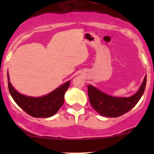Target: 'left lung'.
I'll return each mask as SVG.
<instances>
[{
  "label": "left lung",
  "mask_w": 154,
  "mask_h": 154,
  "mask_svg": "<svg viewBox=\"0 0 154 154\" xmlns=\"http://www.w3.org/2000/svg\"><path fill=\"white\" fill-rule=\"evenodd\" d=\"M147 76L144 77L139 90L128 97H118L103 92L96 87L88 85V95L94 110L104 117L116 118L123 116L133 108L142 97L146 86Z\"/></svg>",
  "instance_id": "obj_1"
}]
</instances>
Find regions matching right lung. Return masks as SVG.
<instances>
[{
	"instance_id": "add662e5",
	"label": "right lung",
	"mask_w": 154,
	"mask_h": 154,
	"mask_svg": "<svg viewBox=\"0 0 154 154\" xmlns=\"http://www.w3.org/2000/svg\"><path fill=\"white\" fill-rule=\"evenodd\" d=\"M7 79L9 91L15 103L27 114L35 118H49L54 116L63 105L65 93L71 83L69 80L49 94L35 97L26 96L17 91L11 84L8 73Z\"/></svg>"
}]
</instances>
